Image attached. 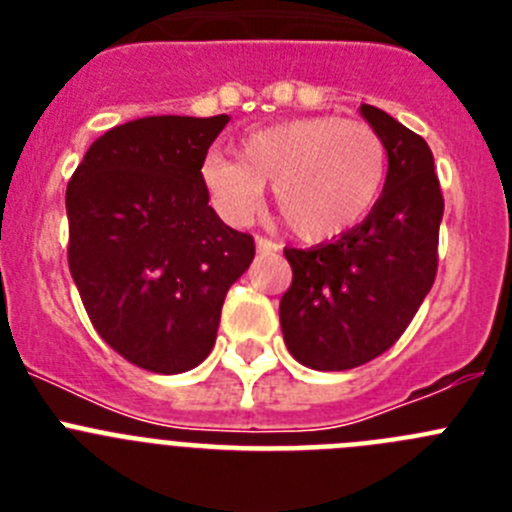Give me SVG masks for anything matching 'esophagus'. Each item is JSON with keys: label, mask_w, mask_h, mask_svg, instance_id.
I'll list each match as a JSON object with an SVG mask.
<instances>
[{"label": "esophagus", "mask_w": 512, "mask_h": 512, "mask_svg": "<svg viewBox=\"0 0 512 512\" xmlns=\"http://www.w3.org/2000/svg\"><path fill=\"white\" fill-rule=\"evenodd\" d=\"M256 251H259V253H274V251H277V246L259 235V238H256Z\"/></svg>", "instance_id": "esophagus-1"}]
</instances>
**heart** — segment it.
Returning a JSON list of instances; mask_svg holds the SVG:
<instances>
[{
    "mask_svg": "<svg viewBox=\"0 0 512 512\" xmlns=\"http://www.w3.org/2000/svg\"><path fill=\"white\" fill-rule=\"evenodd\" d=\"M200 182L217 215L246 225L274 184V210L307 243L333 241L364 220L387 182V146L361 120L315 115L248 133L238 158L212 153Z\"/></svg>",
    "mask_w": 512,
    "mask_h": 512,
    "instance_id": "heart-1",
    "label": "heart"
}]
</instances>
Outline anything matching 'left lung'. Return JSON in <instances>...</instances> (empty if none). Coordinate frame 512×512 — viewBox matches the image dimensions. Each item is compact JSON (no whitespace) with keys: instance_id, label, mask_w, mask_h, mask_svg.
Instances as JSON below:
<instances>
[{"instance_id":"obj_1","label":"left lung","mask_w":512,"mask_h":512,"mask_svg":"<svg viewBox=\"0 0 512 512\" xmlns=\"http://www.w3.org/2000/svg\"><path fill=\"white\" fill-rule=\"evenodd\" d=\"M361 115L387 146V182L356 228L315 248H287L292 284L279 302L300 364L343 372L395 346L431 292L443 194L423 138L372 104Z\"/></svg>"}]
</instances>
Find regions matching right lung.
<instances>
[{
  "label": "right lung",
  "mask_w": 512,
  "mask_h": 512,
  "mask_svg": "<svg viewBox=\"0 0 512 512\" xmlns=\"http://www.w3.org/2000/svg\"><path fill=\"white\" fill-rule=\"evenodd\" d=\"M228 115L140 117L89 146L66 189L69 269L87 315L122 359L182 374L215 346L253 238L228 228L200 182Z\"/></svg>",
  "instance_id": "1"
}]
</instances>
